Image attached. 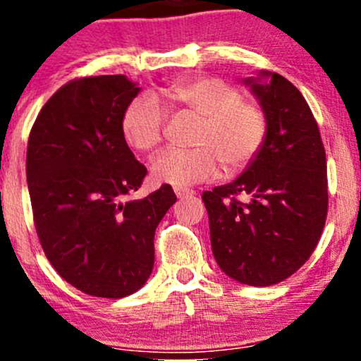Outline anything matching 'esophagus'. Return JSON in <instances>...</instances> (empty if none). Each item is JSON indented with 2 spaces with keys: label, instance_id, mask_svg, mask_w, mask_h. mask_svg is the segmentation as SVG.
<instances>
[{
  "label": "esophagus",
  "instance_id": "1",
  "mask_svg": "<svg viewBox=\"0 0 361 361\" xmlns=\"http://www.w3.org/2000/svg\"><path fill=\"white\" fill-rule=\"evenodd\" d=\"M175 193H176L178 198L188 197V195H195L193 190H190V188H175Z\"/></svg>",
  "mask_w": 361,
  "mask_h": 361
}]
</instances>
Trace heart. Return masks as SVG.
I'll return each mask as SVG.
<instances>
[{
  "mask_svg": "<svg viewBox=\"0 0 361 361\" xmlns=\"http://www.w3.org/2000/svg\"><path fill=\"white\" fill-rule=\"evenodd\" d=\"M173 114L198 118L193 149H168L154 157L152 178L159 183L190 186L212 180L221 171L239 173L258 156L267 139V115L256 102L221 78H185L161 90ZM168 114L152 94H139L122 114V134L128 146L149 152L163 140Z\"/></svg>",
  "mask_w": 361,
  "mask_h": 361,
  "instance_id": "b5f03b06",
  "label": "heart"
}]
</instances>
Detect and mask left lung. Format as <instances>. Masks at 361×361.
Returning <instances> with one entry per match:
<instances>
[{"label":"left lung","mask_w":361,"mask_h":361,"mask_svg":"<svg viewBox=\"0 0 361 361\" xmlns=\"http://www.w3.org/2000/svg\"><path fill=\"white\" fill-rule=\"evenodd\" d=\"M244 85L267 115V139L241 176L204 192L202 200L221 270L239 283L268 287L299 270L321 239L326 151L316 118L292 82L259 71Z\"/></svg>","instance_id":"left-lung-1"}]
</instances>
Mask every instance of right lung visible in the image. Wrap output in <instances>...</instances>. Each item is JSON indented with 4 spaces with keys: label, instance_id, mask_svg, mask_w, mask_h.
<instances>
[{
    "label": "right lung",
    "instance_id": "add662e5",
    "mask_svg": "<svg viewBox=\"0 0 361 361\" xmlns=\"http://www.w3.org/2000/svg\"><path fill=\"white\" fill-rule=\"evenodd\" d=\"M139 91L123 74L66 82L28 137L27 183L42 250L62 279L93 297L122 299L146 283L156 227L176 202L169 185L126 198L147 175L120 127Z\"/></svg>",
    "mask_w": 361,
    "mask_h": 361
}]
</instances>
